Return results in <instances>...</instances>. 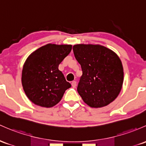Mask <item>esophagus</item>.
<instances>
[{"label":"esophagus","instance_id":"34e87169","mask_svg":"<svg viewBox=\"0 0 146 146\" xmlns=\"http://www.w3.org/2000/svg\"><path fill=\"white\" fill-rule=\"evenodd\" d=\"M71 85L73 86V88H76V85H77V82L76 81H73L71 82Z\"/></svg>","mask_w":146,"mask_h":146}]
</instances>
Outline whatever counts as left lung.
Instances as JSON below:
<instances>
[{
	"label": "left lung",
	"mask_w": 146,
	"mask_h": 146,
	"mask_svg": "<svg viewBox=\"0 0 146 146\" xmlns=\"http://www.w3.org/2000/svg\"><path fill=\"white\" fill-rule=\"evenodd\" d=\"M73 50L82 70L77 90L83 101L94 108L113 102L123 82V68L118 56L100 45L77 44Z\"/></svg>",
	"instance_id": "obj_1"
}]
</instances>
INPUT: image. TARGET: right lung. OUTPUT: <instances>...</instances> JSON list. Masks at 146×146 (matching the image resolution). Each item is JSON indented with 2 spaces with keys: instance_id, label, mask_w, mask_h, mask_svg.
<instances>
[{
  "instance_id": "obj_1",
  "label": "right lung",
  "mask_w": 146,
  "mask_h": 146,
  "mask_svg": "<svg viewBox=\"0 0 146 146\" xmlns=\"http://www.w3.org/2000/svg\"><path fill=\"white\" fill-rule=\"evenodd\" d=\"M71 49V45L49 44L29 55L23 67L21 82L30 101L47 108L60 101L71 84L58 67Z\"/></svg>"
}]
</instances>
